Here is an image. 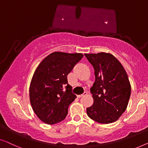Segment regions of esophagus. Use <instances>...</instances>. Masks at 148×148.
<instances>
[{"instance_id":"esophagus-1","label":"esophagus","mask_w":148,"mask_h":148,"mask_svg":"<svg viewBox=\"0 0 148 148\" xmlns=\"http://www.w3.org/2000/svg\"><path fill=\"white\" fill-rule=\"evenodd\" d=\"M87 95V92H84L83 93V94H82V95H77V97H78V98H80V97H83V96H85V95Z\"/></svg>"}]
</instances>
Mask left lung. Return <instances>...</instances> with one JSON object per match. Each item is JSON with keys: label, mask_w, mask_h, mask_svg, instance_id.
<instances>
[{"label": "left lung", "mask_w": 148, "mask_h": 148, "mask_svg": "<svg viewBox=\"0 0 148 148\" xmlns=\"http://www.w3.org/2000/svg\"><path fill=\"white\" fill-rule=\"evenodd\" d=\"M95 70V82L90 88L94 103L87 115L99 123L118 120L127 107L131 84L123 66L109 53H84Z\"/></svg>", "instance_id": "obj_1"}]
</instances>
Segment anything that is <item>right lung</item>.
Returning <instances> with one entry per match:
<instances>
[{
    "mask_svg": "<svg viewBox=\"0 0 148 148\" xmlns=\"http://www.w3.org/2000/svg\"><path fill=\"white\" fill-rule=\"evenodd\" d=\"M83 56L81 53L56 51L37 67L30 83L29 99L35 115L45 123L56 124L66 118L68 107L76 98L67 75Z\"/></svg>",
    "mask_w": 148,
    "mask_h": 148,
    "instance_id": "1",
    "label": "right lung"
}]
</instances>
